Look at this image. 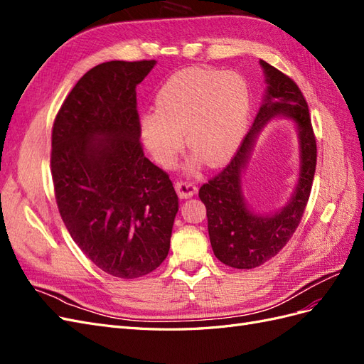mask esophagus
<instances>
[{
	"label": "esophagus",
	"mask_w": 364,
	"mask_h": 364,
	"mask_svg": "<svg viewBox=\"0 0 364 364\" xmlns=\"http://www.w3.org/2000/svg\"><path fill=\"white\" fill-rule=\"evenodd\" d=\"M176 190H178L181 199H188V197H193L197 193V186L190 181H178L176 182Z\"/></svg>",
	"instance_id": "34e87169"
}]
</instances>
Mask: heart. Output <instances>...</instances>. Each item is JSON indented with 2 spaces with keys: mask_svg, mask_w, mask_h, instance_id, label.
<instances>
[{
  "mask_svg": "<svg viewBox=\"0 0 364 364\" xmlns=\"http://www.w3.org/2000/svg\"><path fill=\"white\" fill-rule=\"evenodd\" d=\"M250 91L237 73L186 68L171 75L156 94L155 114L141 121L150 155L171 165L183 146L208 165L226 161L246 132Z\"/></svg>",
  "mask_w": 364,
  "mask_h": 364,
  "instance_id": "1",
  "label": "heart"
}]
</instances>
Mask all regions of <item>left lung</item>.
<instances>
[{"instance_id":"left-lung-1","label":"left lung","mask_w":364,"mask_h":364,"mask_svg":"<svg viewBox=\"0 0 364 364\" xmlns=\"http://www.w3.org/2000/svg\"><path fill=\"white\" fill-rule=\"evenodd\" d=\"M259 63L267 83L259 112L230 162L199 190L200 200L206 206L208 232L214 255L234 269L258 267L289 243L310 199L317 161L311 117L299 86L267 62L259 60ZM277 116H287L298 126L301 147L300 181L281 212L261 216L253 213L244 200L240 173L245 168L256 135Z\"/></svg>"}]
</instances>
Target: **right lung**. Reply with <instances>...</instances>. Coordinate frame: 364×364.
<instances>
[{"mask_svg": "<svg viewBox=\"0 0 364 364\" xmlns=\"http://www.w3.org/2000/svg\"><path fill=\"white\" fill-rule=\"evenodd\" d=\"M156 60H111L65 98L51 134V176L71 238L98 269L134 279L170 250L179 199L168 174L144 156L136 85Z\"/></svg>", "mask_w": 364, "mask_h": 364, "instance_id": "1", "label": "right lung"}]
</instances>
